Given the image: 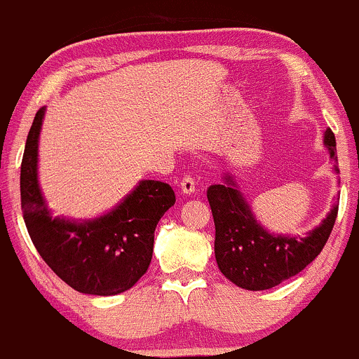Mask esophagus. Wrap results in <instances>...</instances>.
<instances>
[{"instance_id":"obj_1","label":"esophagus","mask_w":359,"mask_h":359,"mask_svg":"<svg viewBox=\"0 0 359 359\" xmlns=\"http://www.w3.org/2000/svg\"><path fill=\"white\" fill-rule=\"evenodd\" d=\"M180 187H181V191H183V194L190 195V194H194V191H195L196 181L191 178L190 175H187V176H183V178H181Z\"/></svg>"}]
</instances>
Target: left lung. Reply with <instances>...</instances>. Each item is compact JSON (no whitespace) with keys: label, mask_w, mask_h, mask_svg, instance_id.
Here are the masks:
<instances>
[{"label":"left lung","mask_w":359,"mask_h":359,"mask_svg":"<svg viewBox=\"0 0 359 359\" xmlns=\"http://www.w3.org/2000/svg\"><path fill=\"white\" fill-rule=\"evenodd\" d=\"M323 144L329 149L330 159L337 163L335 137L330 128ZM207 198L214 215V252L219 271L248 291L271 289L311 264L329 240L339 210L335 203L322 224L304 238L273 236L255 221L229 175L224 176L222 184H210Z\"/></svg>","instance_id":"8db88e82"}]
</instances>
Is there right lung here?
<instances>
[{
    "instance_id": "1",
    "label": "right lung",
    "mask_w": 359,
    "mask_h": 359,
    "mask_svg": "<svg viewBox=\"0 0 359 359\" xmlns=\"http://www.w3.org/2000/svg\"><path fill=\"white\" fill-rule=\"evenodd\" d=\"M42 118L44 107L27 135L20 168V202L30 240L51 271L75 291L95 296L128 291L147 272L154 231L164 212L175 205V191L163 181L145 180L116 209L94 221L51 217L37 184Z\"/></svg>"
}]
</instances>
